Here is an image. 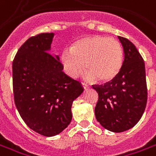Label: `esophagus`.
<instances>
[{
  "instance_id": "1",
  "label": "esophagus",
  "mask_w": 156,
  "mask_h": 156,
  "mask_svg": "<svg viewBox=\"0 0 156 156\" xmlns=\"http://www.w3.org/2000/svg\"><path fill=\"white\" fill-rule=\"evenodd\" d=\"M82 85H83V88L85 89V90H87V89L89 87L87 86V85L86 83H82Z\"/></svg>"
}]
</instances>
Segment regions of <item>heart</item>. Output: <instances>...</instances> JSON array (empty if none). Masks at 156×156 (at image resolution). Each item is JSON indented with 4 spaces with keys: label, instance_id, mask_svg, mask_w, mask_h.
Listing matches in <instances>:
<instances>
[{
    "label": "heart",
    "instance_id": "b5f03b06",
    "mask_svg": "<svg viewBox=\"0 0 156 156\" xmlns=\"http://www.w3.org/2000/svg\"><path fill=\"white\" fill-rule=\"evenodd\" d=\"M60 60L66 73L78 77L85 68L87 80L95 78L106 82L119 73L123 62V51L119 41L112 37L93 35L76 40L69 50H64Z\"/></svg>",
    "mask_w": 156,
    "mask_h": 156
}]
</instances>
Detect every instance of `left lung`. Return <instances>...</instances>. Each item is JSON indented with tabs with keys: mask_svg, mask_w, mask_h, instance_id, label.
I'll return each mask as SVG.
<instances>
[{
	"mask_svg": "<svg viewBox=\"0 0 156 156\" xmlns=\"http://www.w3.org/2000/svg\"><path fill=\"white\" fill-rule=\"evenodd\" d=\"M124 52L118 75L104 85H94L99 98L95 115L107 130L122 133L138 123L146 109L147 88L145 63L136 46L127 38L118 37Z\"/></svg>",
	"mask_w": 156,
	"mask_h": 156,
	"instance_id": "1",
	"label": "left lung"
}]
</instances>
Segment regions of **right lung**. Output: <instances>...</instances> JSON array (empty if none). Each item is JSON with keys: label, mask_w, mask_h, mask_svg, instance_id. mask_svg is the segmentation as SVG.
<instances>
[{"label": "right lung", "mask_w": 156, "mask_h": 156, "mask_svg": "<svg viewBox=\"0 0 156 156\" xmlns=\"http://www.w3.org/2000/svg\"><path fill=\"white\" fill-rule=\"evenodd\" d=\"M54 35L41 33L28 38L12 65L18 111L28 128L46 136L58 135L69 126L73 101L84 90L63 72L59 56L49 53Z\"/></svg>", "instance_id": "add662e5"}]
</instances>
